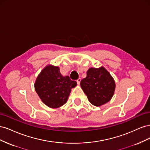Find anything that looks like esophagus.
I'll use <instances>...</instances> for the list:
<instances>
[{
  "mask_svg": "<svg viewBox=\"0 0 150 150\" xmlns=\"http://www.w3.org/2000/svg\"><path fill=\"white\" fill-rule=\"evenodd\" d=\"M81 78H79V79H77V83H78V85H79L80 84V83H81Z\"/></svg>",
  "mask_w": 150,
  "mask_h": 150,
  "instance_id": "34e87169",
  "label": "esophagus"
}]
</instances>
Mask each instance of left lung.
Instances as JSON below:
<instances>
[{
    "mask_svg": "<svg viewBox=\"0 0 150 150\" xmlns=\"http://www.w3.org/2000/svg\"><path fill=\"white\" fill-rule=\"evenodd\" d=\"M80 84L89 102L96 106L110 101L115 89L114 79L103 67L90 68L86 78L81 80Z\"/></svg>",
    "mask_w": 150,
    "mask_h": 150,
    "instance_id": "1",
    "label": "left lung"
}]
</instances>
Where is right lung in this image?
<instances>
[{"mask_svg":"<svg viewBox=\"0 0 150 150\" xmlns=\"http://www.w3.org/2000/svg\"><path fill=\"white\" fill-rule=\"evenodd\" d=\"M76 85V81L68 76H62L58 67L49 66L38 76L35 90L46 105L57 108L67 102L71 89Z\"/></svg>","mask_w":150,"mask_h":150,"instance_id":"1","label":"right lung"}]
</instances>
